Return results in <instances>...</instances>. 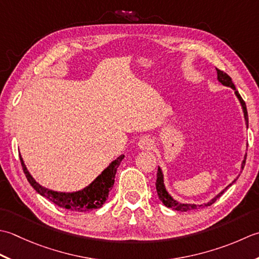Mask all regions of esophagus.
Masks as SVG:
<instances>
[{"label":"esophagus","mask_w":259,"mask_h":259,"mask_svg":"<svg viewBox=\"0 0 259 259\" xmlns=\"http://www.w3.org/2000/svg\"><path fill=\"white\" fill-rule=\"evenodd\" d=\"M139 149L140 150H152L153 146H154V142H153L150 137L144 136L142 137L139 142Z\"/></svg>","instance_id":"1"}]
</instances>
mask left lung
Wrapping results in <instances>:
<instances>
[{
    "mask_svg": "<svg viewBox=\"0 0 259 259\" xmlns=\"http://www.w3.org/2000/svg\"><path fill=\"white\" fill-rule=\"evenodd\" d=\"M215 69H217V68H215ZM217 75H218V80H219L221 83H223V85H225V86H227V87H231V88H233L234 91H235L236 96L238 97L239 102H240L241 106H242V110H244L245 120H246L247 126H248V114H247L246 104H245V102H244V99L241 98L239 93L237 92V89H236V87H235V85H234L233 80H231V78H230L228 75H227L226 72H224L223 70H220V69H217ZM246 157H247V154L245 155L244 161H242L241 168H244V166H245ZM233 183H234V182H233ZM233 183H231V184H233ZM231 184H229L228 187H227L226 189H224L223 191H221V192L218 194V196H215V197H214L212 200H211V201H209L208 203L200 204V205L198 204V205H197V204L180 203V202H177L176 200H173V198L170 196V194H168V193L166 192L165 187H164V183H163V174H162V171H161L160 167H157V176H156V182H155L157 194H159V198H160L161 201L163 202V204H164L165 207H167V208H172L173 210H178V211H188V210H192V209H198V208H200V207H201V208H202V207H208V205H211L213 202L217 201V200H218L221 196H223L224 192L231 186Z\"/></svg>",
    "mask_w": 259,
    "mask_h": 259,
    "instance_id": "8db88e82",
    "label": "left lung"
}]
</instances>
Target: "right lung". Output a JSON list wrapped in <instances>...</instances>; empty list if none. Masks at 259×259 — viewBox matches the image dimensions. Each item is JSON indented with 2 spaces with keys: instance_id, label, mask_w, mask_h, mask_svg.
I'll list each match as a JSON object with an SVG mask.
<instances>
[{
  "instance_id": "obj_1",
  "label": "right lung",
  "mask_w": 259,
  "mask_h": 259,
  "mask_svg": "<svg viewBox=\"0 0 259 259\" xmlns=\"http://www.w3.org/2000/svg\"><path fill=\"white\" fill-rule=\"evenodd\" d=\"M123 159L124 155L118 156L117 159L110 163L109 166L107 168H105L102 174L96 178V180H94L87 188L77 192L65 193L52 191V190H48L41 187L40 184L31 177L28 168L24 165L22 157L20 156L21 165H22L25 177L36 192L40 193L42 197L49 199L51 202L59 205L60 208L69 209L72 211H79V212H85V211L88 210L98 209L105 203L106 199L108 198L110 189L114 186L116 171H117V167L119 166Z\"/></svg>"
}]
</instances>
